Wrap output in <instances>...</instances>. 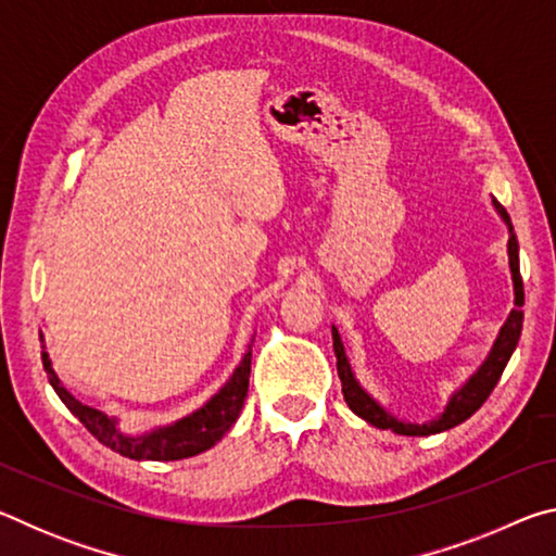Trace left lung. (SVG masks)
Instances as JSON below:
<instances>
[{"label":"left lung","instance_id":"1","mask_svg":"<svg viewBox=\"0 0 556 556\" xmlns=\"http://www.w3.org/2000/svg\"><path fill=\"white\" fill-rule=\"evenodd\" d=\"M497 213L503 215V220L507 223V230H510V240H507V255H510V271H513V285H515V304L517 308H513L510 318H507L505 326L501 328V336H497V341L493 345L491 355H488V361L483 363V368L478 370L473 378L468 380V384L460 392H456L454 397H451L446 412L441 414V419L434 421V425H404V421H397L394 417H390L388 412H384L378 402L370 400L368 394L361 390V384L355 382L353 372H351V365H348V357L343 351V343H341V336L333 328V351H336V365H338V378H341L343 384V397L348 402V407H351L357 417H363L365 421H370L372 427L378 429H388L394 431V434H404V437H427V434H439V431H446L451 427L460 425V421H466L470 414H476L478 409L483 407V402L491 397L493 388L501 380V375L505 370L507 361H510V355L515 351L517 341H520V331H522V312L520 306L525 304V289H522V277H520V257H517V238L513 232V223H510V215L503 208L501 203L493 201Z\"/></svg>","mask_w":556,"mask_h":556}]
</instances>
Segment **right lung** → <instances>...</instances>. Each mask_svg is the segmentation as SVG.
I'll return each mask as SVG.
<instances>
[{"instance_id": "right-lung-1", "label": "right lung", "mask_w": 556, "mask_h": 556, "mask_svg": "<svg viewBox=\"0 0 556 556\" xmlns=\"http://www.w3.org/2000/svg\"><path fill=\"white\" fill-rule=\"evenodd\" d=\"M41 361L55 394H59L65 407L83 421V427H86L100 444H105L112 451H117V454L135 460H178L211 448L215 441H220L225 437V431L235 425V419L240 417L244 397H248L252 351L244 353L238 370L232 372V378L223 384V390L215 394L208 404H203L199 412L188 414L186 419L176 421V425L156 429L152 434L144 437L122 434L115 427V419H108L102 412L78 402L63 388L59 375L51 368L49 355L41 353Z\"/></svg>"}]
</instances>
